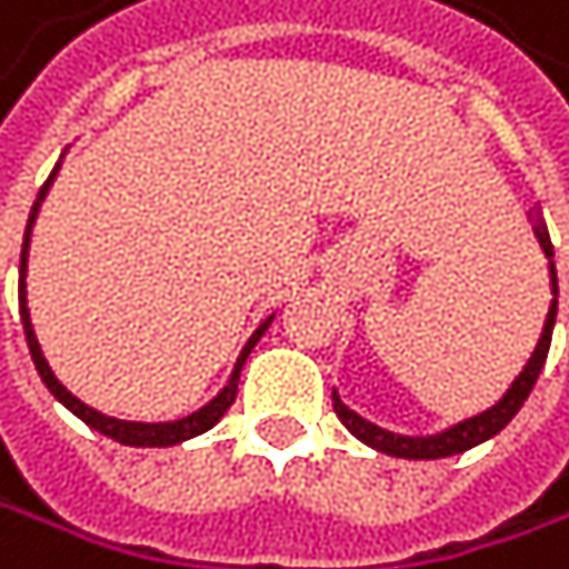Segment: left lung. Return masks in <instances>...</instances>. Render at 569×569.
<instances>
[{
	"mask_svg": "<svg viewBox=\"0 0 569 569\" xmlns=\"http://www.w3.org/2000/svg\"><path fill=\"white\" fill-rule=\"evenodd\" d=\"M533 234L543 248V254L550 258V288H553V301H550V315H547V325H543V335L537 341V351L530 355V362L523 366V372L517 376V382L507 389V396L496 402L492 409L439 432V436H396V432H386L372 422H366L362 416H355L348 406H341L338 392L331 389V402H335V416L345 422V429L362 439L366 446L386 452V456H399V459H442V456H456V452H466L486 439H492L500 429H507V422L520 412V406L527 402V396L533 392L537 386V376L547 362V351H550V338H553V321H557V264H553V244H550V231H547V221L537 218L533 221Z\"/></svg>",
	"mask_w": 569,
	"mask_h": 569,
	"instance_id": "8db88e82",
	"label": "left lung"
}]
</instances>
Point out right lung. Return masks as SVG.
<instances>
[{"mask_svg": "<svg viewBox=\"0 0 569 569\" xmlns=\"http://www.w3.org/2000/svg\"><path fill=\"white\" fill-rule=\"evenodd\" d=\"M56 170H59V163L52 167L49 180L42 183V190H39V197H36V203H32V210H29V224H26V238H22V258H19V315H22V331H26L29 355H32V362H36L39 379L46 382V389H49V392H52V396H56L69 412L80 416L90 429H97V432H103V436H110V439L123 442V446H177V442H183V439H193V436L207 432L210 426H214V422H218L231 406H234L238 379H241V366H244V359L251 355V348L258 345V338L268 331L271 318H268V321H264L251 338H248V345H244V351H241V359H238V366H234V372H231L228 386L221 389V396H218V399H210L203 409H197V412H193V416H187V419H177V422H123V419L103 416V412L90 409L87 402H80L73 392H66V386L52 376L49 362L42 359V348H39V341H36V331H32V321H29V308H26V254H29V234H32V221H36V214H39V203H42V197H46V190H49V183H52Z\"/></svg>", "mask_w": 569, "mask_h": 569, "instance_id": "add662e5", "label": "right lung"}]
</instances>
